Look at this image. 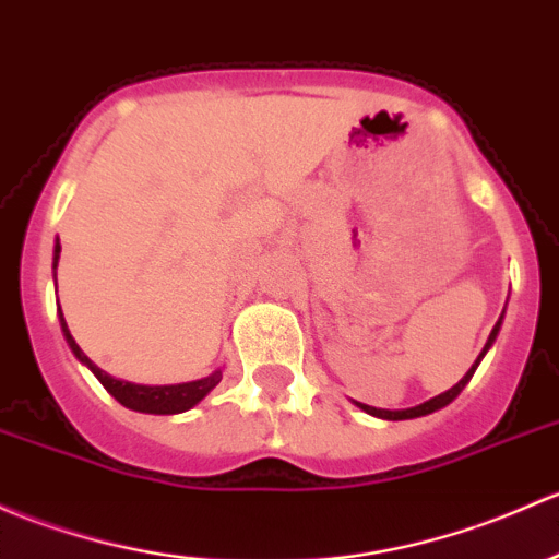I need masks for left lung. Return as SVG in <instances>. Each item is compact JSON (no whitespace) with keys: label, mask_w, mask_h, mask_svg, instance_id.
Returning <instances> with one entry per match:
<instances>
[{"label":"left lung","mask_w":559,"mask_h":559,"mask_svg":"<svg viewBox=\"0 0 559 559\" xmlns=\"http://www.w3.org/2000/svg\"><path fill=\"white\" fill-rule=\"evenodd\" d=\"M503 319V316H501ZM498 329H501V321H498L496 326H492V332H490V337H487V345H485V350H481L479 354V358L477 361H474V367L468 369L466 374H463L461 378V383H455L450 388V391H444V393H439V396H433V399H428V402H423V404H418V407H413V409H396V413H391V409H378V407H367V404H361L364 409H367L369 415H378V418H385V420H409V418H420V415H428V413H433V409H442V407H448V404L452 402V399L457 396V393L463 391V388H466V383L468 380H472V374H474V369L479 367V361H481V356L487 354V348H490L492 343H496V334H498Z\"/></svg>","instance_id":"left-lung-1"}]
</instances>
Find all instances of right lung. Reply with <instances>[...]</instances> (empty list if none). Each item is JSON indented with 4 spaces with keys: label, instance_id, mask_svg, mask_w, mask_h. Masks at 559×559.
<instances>
[{
    "label": "right lung",
    "instance_id": "add662e5",
    "mask_svg": "<svg viewBox=\"0 0 559 559\" xmlns=\"http://www.w3.org/2000/svg\"><path fill=\"white\" fill-rule=\"evenodd\" d=\"M58 254H61V246L56 243V257H52L56 262H52V270H56V264H58ZM58 316H61V329H63V334H67V343H69V348L74 350V356H78L80 361H85L87 367L93 369V374L102 380V385L107 388V391L117 399V402L126 404L128 409H136V413H150V415L185 413V409L195 407V404L201 402L205 393H209L211 388H214L222 380V369H216L214 374H209V378H203V380H195V383H179V385L122 383V380H115L111 374L102 372V369H98L96 364L91 361V358L82 354L80 345L74 343L72 332H69L67 321H63L61 308H58Z\"/></svg>",
    "mask_w": 559,
    "mask_h": 559
}]
</instances>
